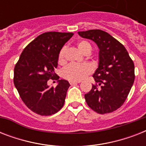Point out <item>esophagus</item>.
Returning a JSON list of instances; mask_svg holds the SVG:
<instances>
[{
    "instance_id": "obj_1",
    "label": "esophagus",
    "mask_w": 146,
    "mask_h": 146,
    "mask_svg": "<svg viewBox=\"0 0 146 146\" xmlns=\"http://www.w3.org/2000/svg\"><path fill=\"white\" fill-rule=\"evenodd\" d=\"M81 82L80 81H70V84L73 85V84H76V83H80Z\"/></svg>"
}]
</instances>
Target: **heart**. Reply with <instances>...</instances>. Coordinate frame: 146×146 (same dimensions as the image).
I'll return each instance as SVG.
<instances>
[{
  "label": "heart",
  "mask_w": 146,
  "mask_h": 146,
  "mask_svg": "<svg viewBox=\"0 0 146 146\" xmlns=\"http://www.w3.org/2000/svg\"><path fill=\"white\" fill-rule=\"evenodd\" d=\"M79 50L83 54L91 51V45L86 41H80L77 43ZM66 47H63L58 54V63L63 64L65 63ZM92 72V67L89 64H70L62 71V75L66 80L70 81H80L86 77Z\"/></svg>",
  "instance_id": "1"
}]
</instances>
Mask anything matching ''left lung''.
Listing matches in <instances>:
<instances>
[{"label":"left lung","mask_w":146,"mask_h":146,"mask_svg":"<svg viewBox=\"0 0 146 146\" xmlns=\"http://www.w3.org/2000/svg\"><path fill=\"white\" fill-rule=\"evenodd\" d=\"M78 34L93 41L99 49L98 67L93 74L96 85L85 94L86 102L98 113L113 112L122 106L133 85V61L125 47L104 31L91 29Z\"/></svg>","instance_id":"8db88e82"}]
</instances>
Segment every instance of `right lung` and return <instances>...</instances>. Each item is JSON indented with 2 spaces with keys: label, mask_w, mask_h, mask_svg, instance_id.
Instances as JSON below:
<instances>
[{
  "label": "right lung",
  "mask_w": 146,
  "mask_h": 146,
  "mask_svg": "<svg viewBox=\"0 0 146 146\" xmlns=\"http://www.w3.org/2000/svg\"><path fill=\"white\" fill-rule=\"evenodd\" d=\"M73 35L71 33L48 32L38 35L23 50L14 68L13 82L26 106L42 116H50L63 108L70 83L54 73L58 54ZM58 80L56 87L47 85Z\"/></svg>",
  "instance_id": "right-lung-1"
}]
</instances>
